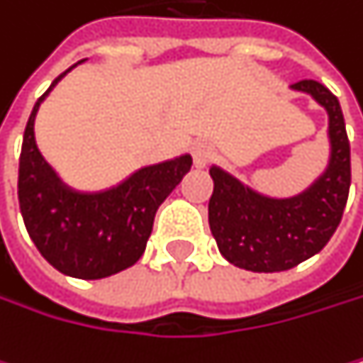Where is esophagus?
Wrapping results in <instances>:
<instances>
[{"mask_svg":"<svg viewBox=\"0 0 363 363\" xmlns=\"http://www.w3.org/2000/svg\"><path fill=\"white\" fill-rule=\"evenodd\" d=\"M191 157H194V165L196 167H206L215 159V148L208 146V144H194Z\"/></svg>","mask_w":363,"mask_h":363,"instance_id":"esophagus-1","label":"esophagus"}]
</instances>
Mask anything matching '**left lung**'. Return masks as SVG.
<instances>
[{"label": "left lung", "mask_w": 363, "mask_h": 363, "mask_svg": "<svg viewBox=\"0 0 363 363\" xmlns=\"http://www.w3.org/2000/svg\"><path fill=\"white\" fill-rule=\"evenodd\" d=\"M293 90L312 94L329 113L331 161L306 194L289 200L264 198L211 167L208 225L217 247L228 262L256 273L286 271L318 254L340 225L349 200L351 146L338 99L314 79H301Z\"/></svg>", "instance_id": "obj_1"}]
</instances>
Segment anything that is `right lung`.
Returning a JSON list of instances; mask_svg holds the SVG:
<instances>
[{"instance_id":"right-lung-1","label":"right lung","mask_w":363,"mask_h":363,"mask_svg":"<svg viewBox=\"0 0 363 363\" xmlns=\"http://www.w3.org/2000/svg\"><path fill=\"white\" fill-rule=\"evenodd\" d=\"M66 72L36 101L25 126L18 159V206L34 245L49 264L70 277L101 279L142 258L155 215L191 169V157L144 167L120 187L103 194H79L62 185L36 148L34 118Z\"/></svg>"}]
</instances>
